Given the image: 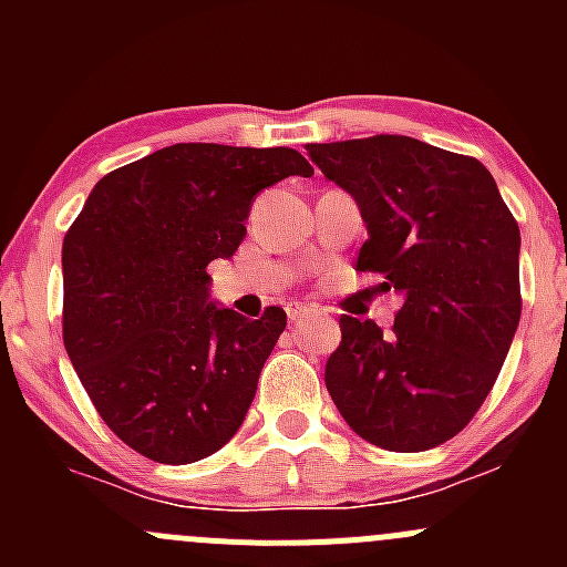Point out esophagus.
<instances>
[{
	"label": "esophagus",
	"mask_w": 567,
	"mask_h": 567,
	"mask_svg": "<svg viewBox=\"0 0 567 567\" xmlns=\"http://www.w3.org/2000/svg\"><path fill=\"white\" fill-rule=\"evenodd\" d=\"M310 316H318V310L316 307H301V305H290L288 307V318H290V323H301V320L305 318H310Z\"/></svg>",
	"instance_id": "obj_1"
}]
</instances>
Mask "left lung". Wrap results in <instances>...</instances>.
<instances>
[{
    "label": "left lung",
    "instance_id": "1",
    "mask_svg": "<svg viewBox=\"0 0 567 567\" xmlns=\"http://www.w3.org/2000/svg\"><path fill=\"white\" fill-rule=\"evenodd\" d=\"M326 181L359 205L357 271L381 277L400 310L392 334L340 318L326 390L353 433L422 453L468 425L505 364L522 318V233L477 158L411 136L307 145Z\"/></svg>",
    "mask_w": 567,
    "mask_h": 567
}]
</instances>
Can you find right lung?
I'll list each match as a JSON object with an SVG mask.
<instances>
[{
    "label": "right lung",
    "instance_id": "right-lung-1",
    "mask_svg": "<svg viewBox=\"0 0 567 567\" xmlns=\"http://www.w3.org/2000/svg\"><path fill=\"white\" fill-rule=\"evenodd\" d=\"M312 167L290 147L181 142L95 183L62 241V340L101 420L145 458L194 463L247 416L288 316L210 299L257 192Z\"/></svg>",
    "mask_w": 567,
    "mask_h": 567
}]
</instances>
